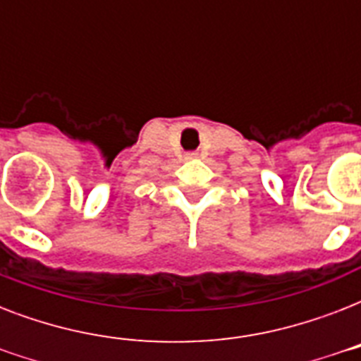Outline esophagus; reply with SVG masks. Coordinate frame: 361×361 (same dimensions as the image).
<instances>
[{
    "instance_id": "34e87169",
    "label": "esophagus",
    "mask_w": 361,
    "mask_h": 361,
    "mask_svg": "<svg viewBox=\"0 0 361 361\" xmlns=\"http://www.w3.org/2000/svg\"><path fill=\"white\" fill-rule=\"evenodd\" d=\"M197 157V153H187V159H192Z\"/></svg>"
}]
</instances>
